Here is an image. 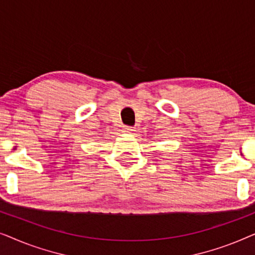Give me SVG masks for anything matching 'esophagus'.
<instances>
[{"instance_id":"obj_1","label":"esophagus","mask_w":255,"mask_h":255,"mask_svg":"<svg viewBox=\"0 0 255 255\" xmlns=\"http://www.w3.org/2000/svg\"><path fill=\"white\" fill-rule=\"evenodd\" d=\"M133 131H134L133 128H131V127H124L123 128L124 133H132V132H133Z\"/></svg>"}]
</instances>
